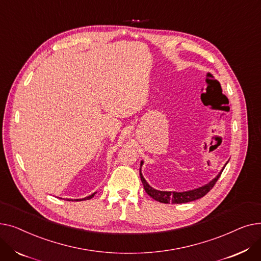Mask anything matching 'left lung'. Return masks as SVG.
Wrapping results in <instances>:
<instances>
[{"label": "left lung", "mask_w": 261, "mask_h": 261, "mask_svg": "<svg viewBox=\"0 0 261 261\" xmlns=\"http://www.w3.org/2000/svg\"><path fill=\"white\" fill-rule=\"evenodd\" d=\"M143 162L141 163V166H142ZM224 169V167H223ZM222 169V171H223ZM222 171L219 173L215 179L210 182L208 184L204 185L200 188L194 189V190H189V191H183V193H175V191H161V190H156L154 188H152L150 186L146 180L144 179V176L142 174V172L140 171V175H141V180L142 183L144 185V188L146 190V193L151 197L152 199H154L155 201H159L161 203H171V204H181V203H187V202H191V201H195L198 199H201L202 197H204L206 195L208 191L215 186L216 182L218 181L219 177H220Z\"/></svg>", "instance_id": "8db88e82"}]
</instances>
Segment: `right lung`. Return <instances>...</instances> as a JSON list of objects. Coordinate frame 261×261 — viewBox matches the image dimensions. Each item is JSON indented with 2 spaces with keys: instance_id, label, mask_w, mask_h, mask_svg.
Listing matches in <instances>:
<instances>
[{
  "instance_id": "1",
  "label": "right lung",
  "mask_w": 261,
  "mask_h": 261,
  "mask_svg": "<svg viewBox=\"0 0 261 261\" xmlns=\"http://www.w3.org/2000/svg\"><path fill=\"white\" fill-rule=\"evenodd\" d=\"M94 195L95 194H93V195H91V196H89V197H87V198H84V199H81V200H75V201H84V200H89V199H91V198H93L94 197ZM68 201H70V200H68Z\"/></svg>"
}]
</instances>
